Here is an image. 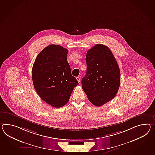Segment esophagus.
<instances>
[{
	"label": "esophagus",
	"mask_w": 155,
	"mask_h": 155,
	"mask_svg": "<svg viewBox=\"0 0 155 155\" xmlns=\"http://www.w3.org/2000/svg\"><path fill=\"white\" fill-rule=\"evenodd\" d=\"M76 79H77V80L78 81V83H79V84H80L81 83V81H80V78L79 77H77V78H76Z\"/></svg>",
	"instance_id": "esophagus-1"
}]
</instances>
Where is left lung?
Listing matches in <instances>:
<instances>
[{
  "label": "left lung",
  "mask_w": 155,
  "mask_h": 155,
  "mask_svg": "<svg viewBox=\"0 0 155 155\" xmlns=\"http://www.w3.org/2000/svg\"><path fill=\"white\" fill-rule=\"evenodd\" d=\"M87 72L82 79L83 91L89 101L100 106L114 98L120 83L117 61L108 47L96 44L86 54Z\"/></svg>",
  "instance_id": "1"
}]
</instances>
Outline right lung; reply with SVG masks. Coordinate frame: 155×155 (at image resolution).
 <instances>
[{
  "instance_id": "obj_1",
  "label": "right lung",
  "mask_w": 155,
  "mask_h": 155,
  "mask_svg": "<svg viewBox=\"0 0 155 155\" xmlns=\"http://www.w3.org/2000/svg\"><path fill=\"white\" fill-rule=\"evenodd\" d=\"M68 50L59 45H50L38 54L33 65L35 89L43 101L59 108L68 102L78 82L72 76L67 57Z\"/></svg>"
}]
</instances>
